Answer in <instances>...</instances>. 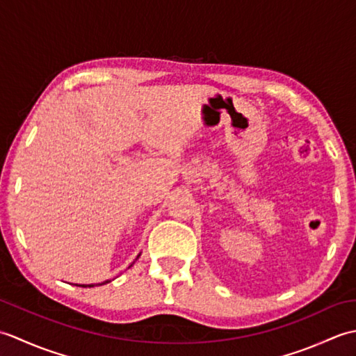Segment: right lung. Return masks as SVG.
<instances>
[{
  "instance_id": "right-lung-1",
  "label": "right lung",
  "mask_w": 356,
  "mask_h": 356,
  "mask_svg": "<svg viewBox=\"0 0 356 356\" xmlns=\"http://www.w3.org/2000/svg\"><path fill=\"white\" fill-rule=\"evenodd\" d=\"M105 283H107V282H105ZM104 284V283H102ZM82 287H87L86 284H82ZM88 287H93V284H88Z\"/></svg>"
}]
</instances>
